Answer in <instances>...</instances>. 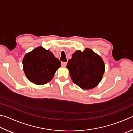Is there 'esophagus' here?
Returning <instances> with one entry per match:
<instances>
[{
	"label": "esophagus",
	"instance_id": "obj_1",
	"mask_svg": "<svg viewBox=\"0 0 133 133\" xmlns=\"http://www.w3.org/2000/svg\"><path fill=\"white\" fill-rule=\"evenodd\" d=\"M61 65H62V67H66V65H67V63L66 62H62Z\"/></svg>",
	"mask_w": 133,
	"mask_h": 133
}]
</instances>
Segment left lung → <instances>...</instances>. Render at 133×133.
<instances>
[{
	"label": "left lung",
	"instance_id": "8db88e82",
	"mask_svg": "<svg viewBox=\"0 0 133 133\" xmlns=\"http://www.w3.org/2000/svg\"><path fill=\"white\" fill-rule=\"evenodd\" d=\"M73 82L83 90L97 86L105 72L104 62L99 55L89 48L78 50L72 55L67 64Z\"/></svg>",
	"mask_w": 133,
	"mask_h": 133
}]
</instances>
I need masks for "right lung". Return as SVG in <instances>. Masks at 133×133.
I'll use <instances>...</instances> for the list:
<instances>
[{"mask_svg":"<svg viewBox=\"0 0 133 133\" xmlns=\"http://www.w3.org/2000/svg\"><path fill=\"white\" fill-rule=\"evenodd\" d=\"M23 65L29 81L37 85H43L52 80L61 63L49 50L38 46L25 55Z\"/></svg>","mask_w":133,"mask_h":133,"instance_id":"right-lung-1","label":"right lung"}]
</instances>
